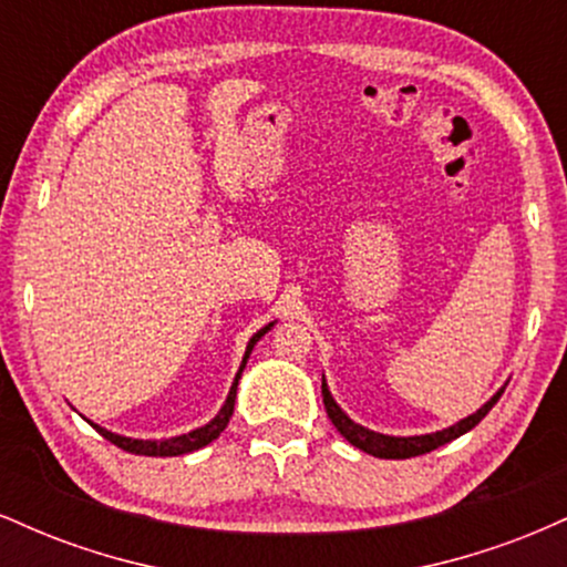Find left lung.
I'll use <instances>...</instances> for the list:
<instances>
[{
    "mask_svg": "<svg viewBox=\"0 0 567 567\" xmlns=\"http://www.w3.org/2000/svg\"><path fill=\"white\" fill-rule=\"evenodd\" d=\"M504 389L506 386H501L498 392L493 394L483 408H477L472 415L461 419L458 424L440 429V432H432V434L394 437V434L373 432V429H368V426L357 424V421H351L349 415L341 410V405H338V402L333 400V394H330V389H328V381H324V375H322V402H324V410H328V419L333 421V426L351 442V445L360 447V451H365L370 455H375V458H413V455H424L429 451H434V447L447 445L451 440L461 437V434H466L470 429L477 426L480 421H483L485 415L491 413V408L496 405L498 396L504 394Z\"/></svg>",
    "mask_w": 567,
    "mask_h": 567,
    "instance_id": "8db88e82",
    "label": "left lung"
}]
</instances>
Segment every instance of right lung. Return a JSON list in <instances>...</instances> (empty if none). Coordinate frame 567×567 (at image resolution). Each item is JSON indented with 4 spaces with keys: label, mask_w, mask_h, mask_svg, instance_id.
Returning a JSON list of instances; mask_svg holds the SVG:
<instances>
[{
    "label": "right lung",
    "mask_w": 567,
    "mask_h": 567,
    "mask_svg": "<svg viewBox=\"0 0 567 567\" xmlns=\"http://www.w3.org/2000/svg\"><path fill=\"white\" fill-rule=\"evenodd\" d=\"M277 322V320H275ZM275 322L264 324L258 333H252L250 341H247V349H245V357H243V365H239L237 375H234V383L229 389V394H226V402L220 405V410L216 415H213L210 421H207L205 426L199 429H192L188 434H178V437H165V440H135V437H125V434H116V432H109V429L93 424V421L87 419V424L95 429L97 434H103L109 442H114L116 447H122V451L127 453H135V455H157V458H165V455H184V453H192V451H199V447L210 445L213 440L218 437L220 432H224L226 424H229L231 413H234V400H237V386H239V379H243V370L247 365V360H250V351L256 347L261 338L269 333L271 328H275Z\"/></svg>",
    "instance_id": "right-lung-1"
}]
</instances>
